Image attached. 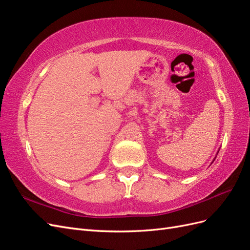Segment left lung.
<instances>
[{"label": "left lung", "instance_id": "1", "mask_svg": "<svg viewBox=\"0 0 250 250\" xmlns=\"http://www.w3.org/2000/svg\"><path fill=\"white\" fill-rule=\"evenodd\" d=\"M218 152H219V151H218ZM218 152H217V154H218ZM215 158H216V156H215ZM215 158H214V160H213V162L215 161Z\"/></svg>", "mask_w": 250, "mask_h": 250}]
</instances>
